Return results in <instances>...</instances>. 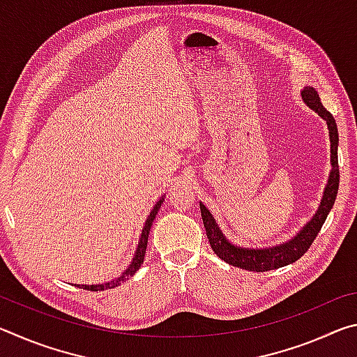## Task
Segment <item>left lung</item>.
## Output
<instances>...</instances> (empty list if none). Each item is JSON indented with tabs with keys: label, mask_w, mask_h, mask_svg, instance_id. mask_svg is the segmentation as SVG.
Listing matches in <instances>:
<instances>
[{
	"label": "left lung",
	"mask_w": 357,
	"mask_h": 357,
	"mask_svg": "<svg viewBox=\"0 0 357 357\" xmlns=\"http://www.w3.org/2000/svg\"><path fill=\"white\" fill-rule=\"evenodd\" d=\"M301 98L304 100V104L312 108L313 112L318 113L319 118H323L328 124L329 130V142H331V172L328 183L324 185L321 202L317 213L313 214L312 219L302 227L296 236L288 239L287 243L277 244L273 247H263V249H253V247H241L238 244H233L229 241L219 227V223L215 222L214 215L211 214V211L204 206L200 202L202 209V219L206 228V234L211 244V249L223 261L234 266V268H241L245 271H253V273H263V271L271 269H279L283 266L291 264L304 255L309 250L313 241L318 236L319 229H321L326 217L331 213L334 202L337 198L338 192V179H340V173H338V130L337 123L331 112L326 110L323 107L321 100L315 88L304 86L301 91Z\"/></svg>",
	"instance_id": "1"
}]
</instances>
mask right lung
<instances>
[{"mask_svg": "<svg viewBox=\"0 0 357 357\" xmlns=\"http://www.w3.org/2000/svg\"><path fill=\"white\" fill-rule=\"evenodd\" d=\"M165 195H162L159 198V202H157L154 204V208L151 209L149 215L146 217V222H144V227L142 229V234H140V239H138V245L135 249V253H134V258H132L130 264L126 268L123 273H121V275L114 277V279L108 280L105 283H96V285H75V287H80V288H84V289H91V291H102V289H110V288H114L121 285V283L126 282L128 279H130L132 275H134L138 268L143 264V259H144V253H146V247H148V236H149V231H151V225H153V222L155 219L157 215V211L160 209L162 203H164V198Z\"/></svg>", "mask_w": 357, "mask_h": 357, "instance_id": "right-lung-1", "label": "right lung"}]
</instances>
